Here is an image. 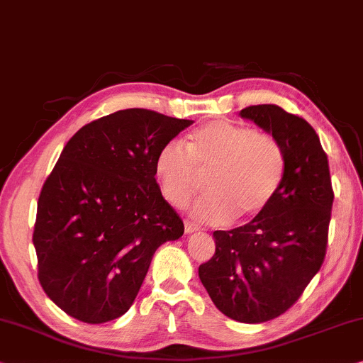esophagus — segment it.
<instances>
[{
  "instance_id": "obj_1",
  "label": "esophagus",
  "mask_w": 363,
  "mask_h": 363,
  "mask_svg": "<svg viewBox=\"0 0 363 363\" xmlns=\"http://www.w3.org/2000/svg\"><path fill=\"white\" fill-rule=\"evenodd\" d=\"M196 230H199V225L191 223V220H185V233L186 234H193L196 233Z\"/></svg>"
}]
</instances>
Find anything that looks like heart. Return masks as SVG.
Masks as SVG:
<instances>
[{
	"instance_id": "1",
	"label": "heart",
	"mask_w": 363,
	"mask_h": 363,
	"mask_svg": "<svg viewBox=\"0 0 363 363\" xmlns=\"http://www.w3.org/2000/svg\"><path fill=\"white\" fill-rule=\"evenodd\" d=\"M286 157L270 133L218 119L188 138L162 147L155 159L160 191L172 206L183 208L208 177L209 191L191 214L211 224L260 216L273 203L285 178Z\"/></svg>"
}]
</instances>
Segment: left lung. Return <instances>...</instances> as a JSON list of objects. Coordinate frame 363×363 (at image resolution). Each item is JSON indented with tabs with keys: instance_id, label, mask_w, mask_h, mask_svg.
Here are the masks:
<instances>
[{
	"instance_id": "1",
	"label": "left lung",
	"mask_w": 363,
	"mask_h": 363,
	"mask_svg": "<svg viewBox=\"0 0 363 363\" xmlns=\"http://www.w3.org/2000/svg\"><path fill=\"white\" fill-rule=\"evenodd\" d=\"M239 114L280 140L285 178L260 216L214 230L216 252L198 273L220 313L259 324L290 309L321 269L334 191L328 155L309 123L277 104H257Z\"/></svg>"
}]
</instances>
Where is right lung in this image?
Masks as SVG:
<instances>
[{
  "label": "right lung",
  "mask_w": 363,
  "mask_h": 363,
  "mask_svg": "<svg viewBox=\"0 0 363 363\" xmlns=\"http://www.w3.org/2000/svg\"><path fill=\"white\" fill-rule=\"evenodd\" d=\"M193 124L123 109L83 125L42 186L33 242L45 295L88 324L113 321L140 290L155 250L183 235L155 159Z\"/></svg>",
  "instance_id": "obj_1"
}]
</instances>
